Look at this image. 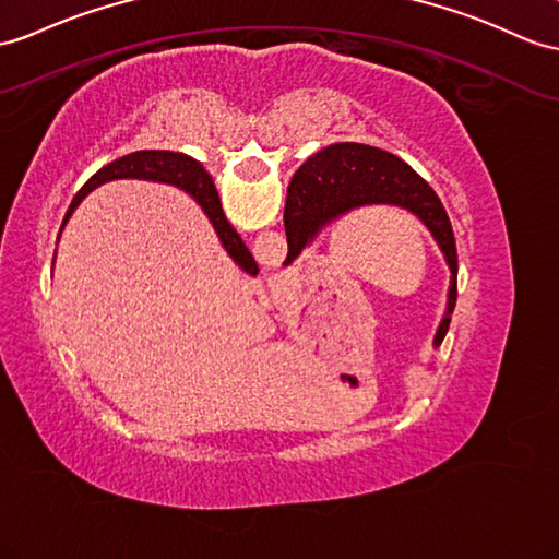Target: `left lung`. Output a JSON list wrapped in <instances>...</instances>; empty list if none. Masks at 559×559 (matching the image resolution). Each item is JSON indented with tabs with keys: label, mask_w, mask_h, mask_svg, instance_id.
<instances>
[{
	"label": "left lung",
	"mask_w": 559,
	"mask_h": 559,
	"mask_svg": "<svg viewBox=\"0 0 559 559\" xmlns=\"http://www.w3.org/2000/svg\"><path fill=\"white\" fill-rule=\"evenodd\" d=\"M362 206H399L413 213L429 229L451 270L445 312L433 348H439L451 324L457 298V251L451 221L437 192L421 177L382 148L338 142L312 154L292 177L284 206L289 253L284 263H294L306 247L318 239L326 225Z\"/></svg>",
	"instance_id": "1"
}]
</instances>
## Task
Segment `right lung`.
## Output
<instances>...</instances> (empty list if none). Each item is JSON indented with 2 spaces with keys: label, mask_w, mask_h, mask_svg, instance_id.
<instances>
[{
  "label": "right lung",
  "mask_w": 559,
  "mask_h": 559,
  "mask_svg": "<svg viewBox=\"0 0 559 559\" xmlns=\"http://www.w3.org/2000/svg\"><path fill=\"white\" fill-rule=\"evenodd\" d=\"M111 180H152V182H166V185L185 189L189 197H194V201L203 209V213L209 215V221L215 229L217 239H221L223 249L227 251V255L233 258V261L243 272H247V275H251V277L258 275V263L253 261L251 251L237 235V229L229 225V221L225 217L223 203H221V197H217V189L211 180V175L197 158L180 154V152L146 148V152H134V154H128L122 158H116L114 163H108V166L94 173L83 185V189L75 194L73 203L66 211L61 229L66 227L68 217H71L73 211L80 206V201H83L92 192V189H97L99 185L111 182Z\"/></svg>",
  "instance_id": "1"
}]
</instances>
